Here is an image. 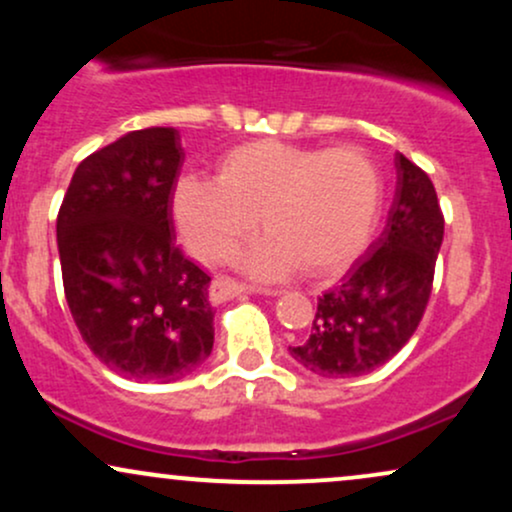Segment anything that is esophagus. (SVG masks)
Instances as JSON below:
<instances>
[{
  "mask_svg": "<svg viewBox=\"0 0 512 512\" xmlns=\"http://www.w3.org/2000/svg\"><path fill=\"white\" fill-rule=\"evenodd\" d=\"M252 289H248L245 284H238V281L228 279V276H219V279L211 284V301L214 303H223V301H231V298L243 296V293H250ZM267 296H279L281 291H264Z\"/></svg>",
  "mask_w": 512,
  "mask_h": 512,
  "instance_id": "34e87169",
  "label": "esophagus"
}]
</instances>
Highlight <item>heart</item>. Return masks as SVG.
<instances>
[{
    "instance_id": "b5f03b06",
    "label": "heart",
    "mask_w": 512,
    "mask_h": 512,
    "mask_svg": "<svg viewBox=\"0 0 512 512\" xmlns=\"http://www.w3.org/2000/svg\"><path fill=\"white\" fill-rule=\"evenodd\" d=\"M383 185L375 163L356 149H317L276 139L240 144L216 168V180L175 182L173 219L199 260H223L260 214L267 236L236 262L257 279L305 267L334 274L361 255L378 221Z\"/></svg>"
}]
</instances>
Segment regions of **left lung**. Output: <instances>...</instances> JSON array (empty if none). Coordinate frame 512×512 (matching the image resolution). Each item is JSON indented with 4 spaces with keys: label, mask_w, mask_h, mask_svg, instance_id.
<instances>
[{
    "label": "left lung",
    "mask_w": 512,
    "mask_h": 512,
    "mask_svg": "<svg viewBox=\"0 0 512 512\" xmlns=\"http://www.w3.org/2000/svg\"><path fill=\"white\" fill-rule=\"evenodd\" d=\"M395 168V199L383 233L342 284L317 298L310 337L289 346L298 366L322 378H356L380 368L424 317L445 221L424 170L402 154Z\"/></svg>",
    "instance_id": "8db88e82"
}]
</instances>
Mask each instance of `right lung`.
<instances>
[{"label":"right lung","instance_id":"right-lung-1","mask_svg":"<svg viewBox=\"0 0 512 512\" xmlns=\"http://www.w3.org/2000/svg\"><path fill=\"white\" fill-rule=\"evenodd\" d=\"M175 127L127 132L74 170L57 216L64 296L81 337L115 373L173 383L214 349L211 276L175 245Z\"/></svg>","mask_w":512,"mask_h":512}]
</instances>
